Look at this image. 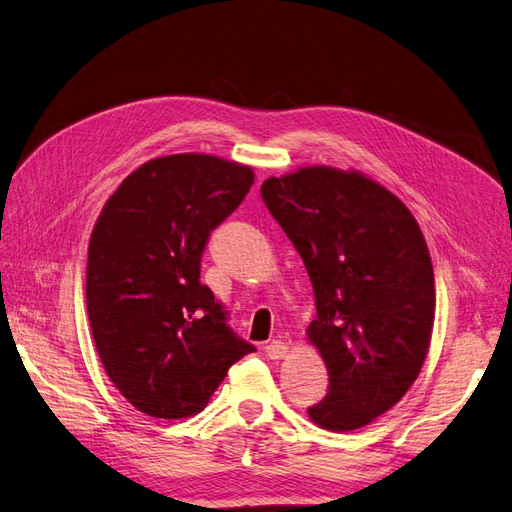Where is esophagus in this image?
<instances>
[{"instance_id": "34e87169", "label": "esophagus", "mask_w": 512, "mask_h": 512, "mask_svg": "<svg viewBox=\"0 0 512 512\" xmlns=\"http://www.w3.org/2000/svg\"><path fill=\"white\" fill-rule=\"evenodd\" d=\"M265 352L269 359H284L286 352H288V346L284 342H280V339H273V342H269L265 346Z\"/></svg>"}]
</instances>
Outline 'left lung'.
<instances>
[{"label": "left lung", "instance_id": "8db88e82", "mask_svg": "<svg viewBox=\"0 0 512 512\" xmlns=\"http://www.w3.org/2000/svg\"><path fill=\"white\" fill-rule=\"evenodd\" d=\"M260 194L314 286L307 337L329 393L307 414L322 429L365 427L408 393L429 350L436 286L423 232L393 192L356 170L307 166L269 177Z\"/></svg>", "mask_w": 512, "mask_h": 512}]
</instances>
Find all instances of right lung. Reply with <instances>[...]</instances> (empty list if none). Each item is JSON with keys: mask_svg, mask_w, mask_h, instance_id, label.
<instances>
[{"mask_svg": "<svg viewBox=\"0 0 512 512\" xmlns=\"http://www.w3.org/2000/svg\"><path fill=\"white\" fill-rule=\"evenodd\" d=\"M254 170L205 153L145 162L106 200L87 256V316L108 378L156 418L203 410L232 363L256 348L200 284L211 230Z\"/></svg>", "mask_w": 512, "mask_h": 512, "instance_id": "obj_1", "label": "right lung"}]
</instances>
